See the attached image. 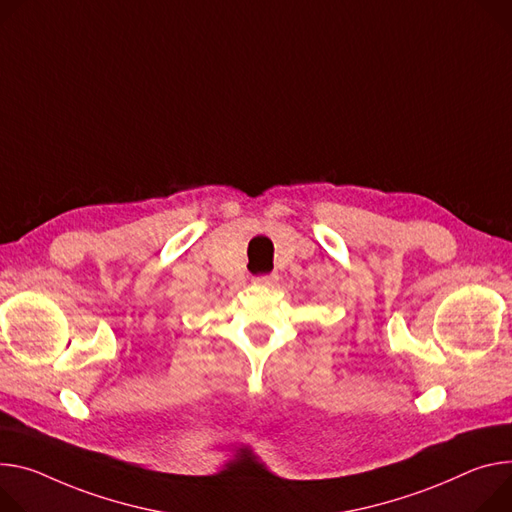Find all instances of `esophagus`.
I'll use <instances>...</instances> for the list:
<instances>
[{
	"mask_svg": "<svg viewBox=\"0 0 512 512\" xmlns=\"http://www.w3.org/2000/svg\"><path fill=\"white\" fill-rule=\"evenodd\" d=\"M275 282H277V275H275V273H267V275H259V277H255V284H259V286H267V288H271Z\"/></svg>",
	"mask_w": 512,
	"mask_h": 512,
	"instance_id": "obj_1",
	"label": "esophagus"
}]
</instances>
